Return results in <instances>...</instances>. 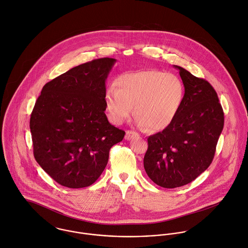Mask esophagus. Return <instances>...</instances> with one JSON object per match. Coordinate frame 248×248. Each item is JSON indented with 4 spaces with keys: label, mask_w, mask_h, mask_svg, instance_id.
<instances>
[{
    "label": "esophagus",
    "mask_w": 248,
    "mask_h": 248,
    "mask_svg": "<svg viewBox=\"0 0 248 248\" xmlns=\"http://www.w3.org/2000/svg\"><path fill=\"white\" fill-rule=\"evenodd\" d=\"M136 136H138V133H136V132H134V131H131V130H127V131L125 132L124 139L128 141V140H131L133 137H136Z\"/></svg>",
    "instance_id": "esophagus-1"
}]
</instances>
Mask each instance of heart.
Masks as SVG:
<instances>
[{
  "mask_svg": "<svg viewBox=\"0 0 248 248\" xmlns=\"http://www.w3.org/2000/svg\"><path fill=\"white\" fill-rule=\"evenodd\" d=\"M105 94V106L113 123L120 124L132 114L142 127L163 130L176 118L184 97L181 79L170 73L147 70L121 76Z\"/></svg>",
  "mask_w": 248,
  "mask_h": 248,
  "instance_id": "1",
  "label": "heart"
}]
</instances>
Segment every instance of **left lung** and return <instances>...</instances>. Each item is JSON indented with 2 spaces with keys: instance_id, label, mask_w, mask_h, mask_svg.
Masks as SVG:
<instances>
[{
  "instance_id": "obj_1",
  "label": "left lung",
  "mask_w": 248,
  "mask_h": 248,
  "mask_svg": "<svg viewBox=\"0 0 248 248\" xmlns=\"http://www.w3.org/2000/svg\"><path fill=\"white\" fill-rule=\"evenodd\" d=\"M185 93L172 124L149 136L144 168L158 186L172 189L194 181L211 165L223 129L224 114L217 92L205 79L180 66Z\"/></svg>"
}]
</instances>
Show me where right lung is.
Here are the masks:
<instances>
[{
    "mask_svg": "<svg viewBox=\"0 0 248 248\" xmlns=\"http://www.w3.org/2000/svg\"><path fill=\"white\" fill-rule=\"evenodd\" d=\"M114 58L78 65L46 83L30 122L34 158L58 184L92 185L104 170L110 149L125 132L104 113L105 82Z\"/></svg>",
    "mask_w": 248,
    "mask_h": 248,
    "instance_id": "obj_1",
    "label": "right lung"
}]
</instances>
